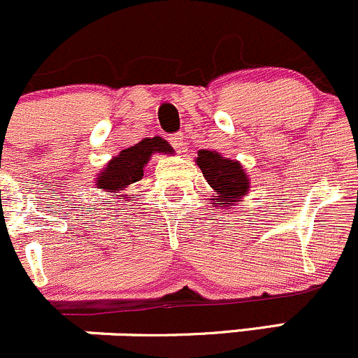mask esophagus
I'll list each match as a JSON object with an SVG mask.
<instances>
[{
	"label": "esophagus",
	"instance_id": "esophagus-1",
	"mask_svg": "<svg viewBox=\"0 0 358 358\" xmlns=\"http://www.w3.org/2000/svg\"><path fill=\"white\" fill-rule=\"evenodd\" d=\"M169 143H171L178 151H182L184 148H186V139H184V136L180 132L172 134V136L169 137Z\"/></svg>",
	"mask_w": 358,
	"mask_h": 358
}]
</instances>
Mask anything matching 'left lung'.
Returning <instances> with one entry per match:
<instances>
[{"instance_id":"left-lung-1","label":"left lung","mask_w":358,"mask_h":358,"mask_svg":"<svg viewBox=\"0 0 358 358\" xmlns=\"http://www.w3.org/2000/svg\"><path fill=\"white\" fill-rule=\"evenodd\" d=\"M194 162L203 172L208 186L214 189V201H217L219 207L231 208L235 201H242L249 193V178L236 160L224 158L217 151L200 150Z\"/></svg>"}]
</instances>
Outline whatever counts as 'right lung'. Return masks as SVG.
<instances>
[{
  "label": "right lung",
  "instance_id": "1",
  "mask_svg": "<svg viewBox=\"0 0 358 358\" xmlns=\"http://www.w3.org/2000/svg\"><path fill=\"white\" fill-rule=\"evenodd\" d=\"M172 146L162 137H153V139H143L141 143L134 144V146L127 148V150L120 151L118 157L113 158L101 174L97 176V182L95 186L99 189H104L108 193H122L125 187L130 184L137 182L143 179L144 176V165L150 162L153 153H165L172 155ZM122 196V194H118ZM123 196L130 198L132 194H123Z\"/></svg>",
  "mask_w": 358,
  "mask_h": 358
}]
</instances>
